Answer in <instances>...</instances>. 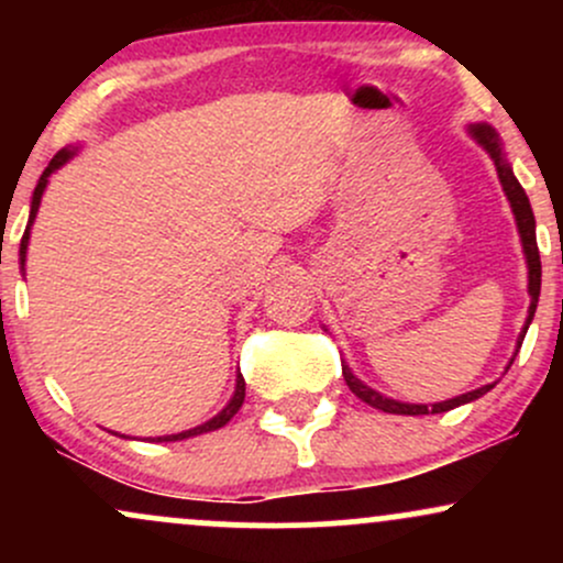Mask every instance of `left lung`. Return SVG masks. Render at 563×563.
Masks as SVG:
<instances>
[{"label": "left lung", "mask_w": 563, "mask_h": 563, "mask_svg": "<svg viewBox=\"0 0 563 563\" xmlns=\"http://www.w3.org/2000/svg\"><path fill=\"white\" fill-rule=\"evenodd\" d=\"M466 132H468V137L474 140L476 145H479L489 158H493L497 179H500L503 192H506L510 211H514V222H516V230H519L521 251H525L529 309H527L525 328H521L519 339H516L514 354H510V360H508V365H506V371H508V367L514 365L516 354H519L521 341H525V335L529 331V322H532V318H534V309H538V299H540L542 267H540L538 238H534V214H532V206H529V198H527L525 187L519 185V179H516L514 169H510V164H508V158H506V151H503V140H500V134L495 132V126L487 124V121H476V124H468L466 126ZM322 328H325V325H322ZM325 331H328V328H325ZM341 373H344L346 386L354 391V397H360V399H363V402H367L371 407H376V410L394 412V416H429V412H431V416H434V412H448V410H452V407L468 405V402H474V399L484 397V394H487L489 389H495V384H497V380H495V384H484V386H479V389L461 394V397L442 399V402H434V405H423V402L416 405V402H399V399L386 397V394H380V391L373 389V386H367L365 380H360L357 376H354L352 367H349L344 360H341Z\"/></svg>", "instance_id": "8db88e82"}]
</instances>
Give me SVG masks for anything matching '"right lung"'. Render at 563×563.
<instances>
[{
    "instance_id": "obj_1",
    "label": "right lung",
    "mask_w": 563,
    "mask_h": 563,
    "mask_svg": "<svg viewBox=\"0 0 563 563\" xmlns=\"http://www.w3.org/2000/svg\"><path fill=\"white\" fill-rule=\"evenodd\" d=\"M79 151H81L79 145H68V147H63V151L57 153V156H55L53 161H49L47 169L42 172V177H38V183H36V187H34V196H31L29 224H25V232H23V238H21V251H18V256H21V275H25V254H29L31 228H34V219H36V214H38V206H42V196H44V190H47L49 177H53V174H55L57 169H63V166H66L68 161L74 158L76 153H79ZM243 399H245V380H243V376H241V371H238V376H235V391H232L230 402L224 405L222 410H219L214 418H209V421L200 423V426H192V429H187V431H177V434L147 437V439H151V442H179V439H190V437H198V434H209V431L222 429V426L228 423L230 418L235 416L238 410H241ZM111 434H115V437H124V439H132V437H126V434H119V431H111Z\"/></svg>"
}]
</instances>
